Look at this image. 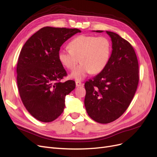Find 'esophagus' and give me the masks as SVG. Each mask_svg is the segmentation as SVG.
I'll return each instance as SVG.
<instances>
[{"label":"esophagus","instance_id":"34e87169","mask_svg":"<svg viewBox=\"0 0 157 157\" xmlns=\"http://www.w3.org/2000/svg\"><path fill=\"white\" fill-rule=\"evenodd\" d=\"M75 85H76V87H81V86H83V84L81 82H79V81H76L75 82Z\"/></svg>","mask_w":157,"mask_h":157}]
</instances>
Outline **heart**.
<instances>
[{
    "mask_svg": "<svg viewBox=\"0 0 157 157\" xmlns=\"http://www.w3.org/2000/svg\"><path fill=\"white\" fill-rule=\"evenodd\" d=\"M68 48H61L59 59L64 67L72 70L80 61L82 63L72 74L77 81L83 80L90 73L97 74L105 68L112 53V42L104 36L81 35L69 44Z\"/></svg>",
    "mask_w": 157,
    "mask_h": 157,
    "instance_id": "obj_1",
    "label": "heart"
}]
</instances>
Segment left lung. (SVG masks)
Instances as JSON below:
<instances>
[{
    "mask_svg": "<svg viewBox=\"0 0 157 157\" xmlns=\"http://www.w3.org/2000/svg\"><path fill=\"white\" fill-rule=\"evenodd\" d=\"M106 33L112 42L109 62L102 72L85 83L87 112L102 124L113 122L124 113L139 82L138 61L132 45L117 34Z\"/></svg>",
    "mask_w": 157,
    "mask_h": 157,
    "instance_id": "obj_1",
    "label": "left lung"
}]
</instances>
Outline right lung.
<instances>
[{
	"label": "right lung",
	"instance_id": "1",
	"mask_svg": "<svg viewBox=\"0 0 157 157\" xmlns=\"http://www.w3.org/2000/svg\"><path fill=\"white\" fill-rule=\"evenodd\" d=\"M78 29L45 27L25 42L17 64L19 93L25 108L37 120L49 123L62 114L65 96L75 87L59 59L61 45Z\"/></svg>",
	"mask_w": 157,
	"mask_h": 157
}]
</instances>
